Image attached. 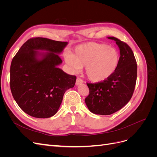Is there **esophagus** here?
<instances>
[{"label":"esophagus","mask_w":157,"mask_h":157,"mask_svg":"<svg viewBox=\"0 0 157 157\" xmlns=\"http://www.w3.org/2000/svg\"><path fill=\"white\" fill-rule=\"evenodd\" d=\"M82 82H83V80L81 78H77V80H76V85L78 86V85H79V84H81Z\"/></svg>","instance_id":"34e87169"}]
</instances>
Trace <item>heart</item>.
<instances>
[{
	"label": "heart",
	"instance_id": "1",
	"mask_svg": "<svg viewBox=\"0 0 157 157\" xmlns=\"http://www.w3.org/2000/svg\"><path fill=\"white\" fill-rule=\"evenodd\" d=\"M65 60L74 72L85 67L87 78L92 82L99 83L115 73L120 63V54L113 47L91 42L76 47L73 54H66Z\"/></svg>",
	"mask_w": 157,
	"mask_h": 157
}]
</instances>
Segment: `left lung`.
I'll return each instance as SVG.
<instances>
[{
    "mask_svg": "<svg viewBox=\"0 0 157 157\" xmlns=\"http://www.w3.org/2000/svg\"><path fill=\"white\" fill-rule=\"evenodd\" d=\"M120 50V63L111 77L99 83H87L89 95L85 98L90 112L109 115L119 111L130 100L137 79V63L134 53L125 42L115 37Z\"/></svg>",
    "mask_w": 157,
    "mask_h": 157,
    "instance_id": "left-lung-1",
    "label": "left lung"
}]
</instances>
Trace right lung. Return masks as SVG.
<instances>
[{"label": "right lung", "mask_w": 157, "mask_h": 157, "mask_svg": "<svg viewBox=\"0 0 157 157\" xmlns=\"http://www.w3.org/2000/svg\"><path fill=\"white\" fill-rule=\"evenodd\" d=\"M67 44V42L33 38L13 57L10 66L11 92L27 115L39 118L54 116L66 90L74 87L77 77L58 67L62 63L59 55Z\"/></svg>", "instance_id": "1"}]
</instances>
